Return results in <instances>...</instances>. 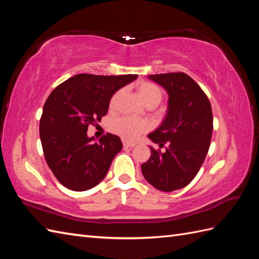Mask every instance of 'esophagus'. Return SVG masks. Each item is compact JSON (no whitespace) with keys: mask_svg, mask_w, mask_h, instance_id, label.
Instances as JSON below:
<instances>
[{"mask_svg":"<svg viewBox=\"0 0 259 259\" xmlns=\"http://www.w3.org/2000/svg\"><path fill=\"white\" fill-rule=\"evenodd\" d=\"M123 147L124 148H134L135 147V144H133V142H123Z\"/></svg>","mask_w":259,"mask_h":259,"instance_id":"esophagus-1","label":"esophagus"}]
</instances>
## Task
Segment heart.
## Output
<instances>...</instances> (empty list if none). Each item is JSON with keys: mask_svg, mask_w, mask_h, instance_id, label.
Segmentation results:
<instances>
[{"mask_svg": "<svg viewBox=\"0 0 259 259\" xmlns=\"http://www.w3.org/2000/svg\"><path fill=\"white\" fill-rule=\"evenodd\" d=\"M137 92H138L141 100L148 107H156L161 101L162 91L158 85L151 82L141 81L137 84ZM112 129L115 134L122 137L128 141H135L139 138L141 134H144L148 129V125L144 121H139L129 117H123L115 120L112 125Z\"/></svg>", "mask_w": 259, "mask_h": 259, "instance_id": "1", "label": "heart"}]
</instances>
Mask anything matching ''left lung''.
<instances>
[{
  "instance_id": "left-lung-1",
  "label": "left lung",
  "mask_w": 259,
  "mask_h": 259,
  "mask_svg": "<svg viewBox=\"0 0 259 259\" xmlns=\"http://www.w3.org/2000/svg\"><path fill=\"white\" fill-rule=\"evenodd\" d=\"M167 91L168 109L158 128L148 135L164 152L150 148L141 164L145 179L161 191L181 189L196 177L205 160L212 135L209 99L189 75L183 72L148 75Z\"/></svg>"
}]
</instances>
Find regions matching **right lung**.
<instances>
[{"label":"right lung","mask_w":259,"mask_h":259,"mask_svg":"<svg viewBox=\"0 0 259 259\" xmlns=\"http://www.w3.org/2000/svg\"><path fill=\"white\" fill-rule=\"evenodd\" d=\"M137 78V74L81 73L48 97L40 120L43 153L59 183L68 189H91L106 177L122 142L111 134L97 142L88 137V126L101 121L114 93Z\"/></svg>","instance_id":"1"}]
</instances>
